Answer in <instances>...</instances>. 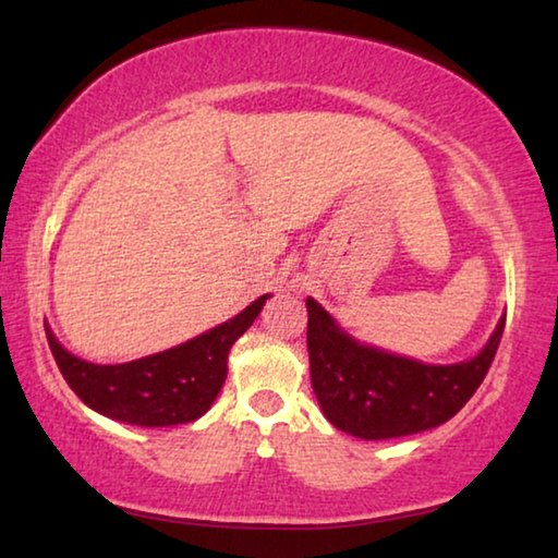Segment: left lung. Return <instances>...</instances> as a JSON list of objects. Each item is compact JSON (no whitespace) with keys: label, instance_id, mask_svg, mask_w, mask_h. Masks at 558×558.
Returning a JSON list of instances; mask_svg holds the SVG:
<instances>
[{"label":"left lung","instance_id":"8db88e82","mask_svg":"<svg viewBox=\"0 0 558 558\" xmlns=\"http://www.w3.org/2000/svg\"><path fill=\"white\" fill-rule=\"evenodd\" d=\"M313 391L335 428L364 440L401 438L450 421L483 384L505 332L499 317L483 352L458 364H423L359 344L307 298Z\"/></svg>","mask_w":558,"mask_h":558}]
</instances>
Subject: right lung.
I'll list each match as a JSON object with an SVG mask.
<instances>
[{"instance_id": "right-lung-1", "label": "right lung", "mask_w": 558, "mask_h": 558, "mask_svg": "<svg viewBox=\"0 0 558 558\" xmlns=\"http://www.w3.org/2000/svg\"><path fill=\"white\" fill-rule=\"evenodd\" d=\"M268 298L260 295L229 323L184 344L128 364H93L73 356L49 327L46 339L63 379L93 411L130 426H177L211 409L229 372L226 362L233 342L253 325Z\"/></svg>"}]
</instances>
